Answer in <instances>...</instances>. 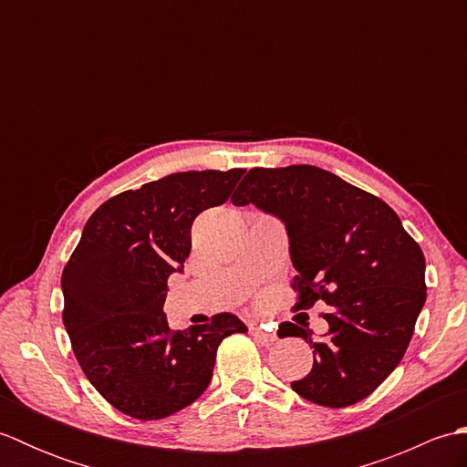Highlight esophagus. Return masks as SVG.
Here are the masks:
<instances>
[{
  "label": "esophagus",
  "mask_w": 467,
  "mask_h": 467,
  "mask_svg": "<svg viewBox=\"0 0 467 467\" xmlns=\"http://www.w3.org/2000/svg\"><path fill=\"white\" fill-rule=\"evenodd\" d=\"M251 333H253L254 339L259 341L261 345H265V347H269V345H273L276 341V335L273 331H266L263 325H253L251 327Z\"/></svg>",
  "instance_id": "esophagus-1"
}]
</instances>
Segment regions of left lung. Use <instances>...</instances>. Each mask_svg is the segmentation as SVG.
I'll use <instances>...</instances> for the list:
<instances>
[{
	"label": "left lung",
	"instance_id": "obj_1",
	"mask_svg": "<svg viewBox=\"0 0 467 467\" xmlns=\"http://www.w3.org/2000/svg\"><path fill=\"white\" fill-rule=\"evenodd\" d=\"M231 201L285 224L295 309L331 305L321 339L293 323L279 327V337H303L315 357L293 391L325 408L365 400L403 359L428 296L420 244L381 198L311 164L253 168Z\"/></svg>",
	"mask_w": 467,
	"mask_h": 467
}]
</instances>
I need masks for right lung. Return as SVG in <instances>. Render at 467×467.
<instances>
[{"label":"right lung","mask_w":467,"mask_h":467,"mask_svg":"<svg viewBox=\"0 0 467 467\" xmlns=\"http://www.w3.org/2000/svg\"><path fill=\"white\" fill-rule=\"evenodd\" d=\"M244 174H168L106 201L88 218L62 273L64 325L78 363L102 398L136 420H162L196 401L213 379L224 337L246 333L233 313L172 331L166 281L182 273L191 228L221 206Z\"/></svg>","instance_id":"obj_1"}]
</instances>
